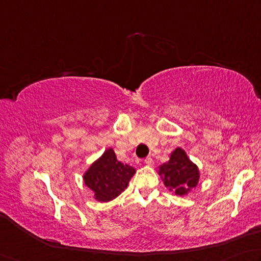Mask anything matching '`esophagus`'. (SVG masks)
Here are the masks:
<instances>
[{
  "instance_id": "obj_1",
  "label": "esophagus",
  "mask_w": 261,
  "mask_h": 261,
  "mask_svg": "<svg viewBox=\"0 0 261 261\" xmlns=\"http://www.w3.org/2000/svg\"><path fill=\"white\" fill-rule=\"evenodd\" d=\"M144 164H145V165H148V166H152V165H153L152 158H151V157L145 158V159H144Z\"/></svg>"
}]
</instances>
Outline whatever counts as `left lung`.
<instances>
[{
  "label": "left lung",
  "mask_w": 261,
  "mask_h": 261,
  "mask_svg": "<svg viewBox=\"0 0 261 261\" xmlns=\"http://www.w3.org/2000/svg\"><path fill=\"white\" fill-rule=\"evenodd\" d=\"M199 168L190 161L182 148H176L171 153L170 161L159 166L158 175L164 186L176 196L184 197L196 188L199 181Z\"/></svg>",
  "instance_id": "left-lung-1"
}]
</instances>
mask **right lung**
Masks as SVG:
<instances>
[{"label": "right lung", "instance_id": "obj_1", "mask_svg": "<svg viewBox=\"0 0 261 261\" xmlns=\"http://www.w3.org/2000/svg\"><path fill=\"white\" fill-rule=\"evenodd\" d=\"M135 172L134 167L117 161L113 149L108 148L88 167L82 179L87 188L93 191L95 200L107 203L127 188Z\"/></svg>", "mask_w": 261, "mask_h": 261}]
</instances>
